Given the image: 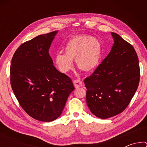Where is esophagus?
I'll return each instance as SVG.
<instances>
[{"label":"esophagus","mask_w":147,"mask_h":147,"mask_svg":"<svg viewBox=\"0 0 147 147\" xmlns=\"http://www.w3.org/2000/svg\"><path fill=\"white\" fill-rule=\"evenodd\" d=\"M73 84L75 88H80V87H81L83 85V82L82 81L80 80L76 79V80H74L73 81Z\"/></svg>","instance_id":"obj_1"}]
</instances>
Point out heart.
Wrapping results in <instances>:
<instances>
[{"label": "heart", "mask_w": 147, "mask_h": 147, "mask_svg": "<svg viewBox=\"0 0 147 147\" xmlns=\"http://www.w3.org/2000/svg\"><path fill=\"white\" fill-rule=\"evenodd\" d=\"M63 52L65 55L58 54L55 58L57 66L61 72L66 73L73 68V59L79 69L89 72L96 69L100 63L102 46L98 39L79 35L69 39Z\"/></svg>", "instance_id": "b5f03b06"}]
</instances>
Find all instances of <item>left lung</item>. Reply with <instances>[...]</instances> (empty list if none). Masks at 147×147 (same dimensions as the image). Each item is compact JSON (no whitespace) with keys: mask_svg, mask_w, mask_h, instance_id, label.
Listing matches in <instances>:
<instances>
[{"mask_svg":"<svg viewBox=\"0 0 147 147\" xmlns=\"http://www.w3.org/2000/svg\"><path fill=\"white\" fill-rule=\"evenodd\" d=\"M111 35L114 44L110 53L84 80L87 104L91 113L100 119L123 112L140 80L139 59L133 46L117 34Z\"/></svg>","mask_w":147,"mask_h":147,"instance_id":"obj_1","label":"left lung"}]
</instances>
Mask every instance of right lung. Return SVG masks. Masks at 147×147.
<instances>
[{
	"instance_id": "right-lung-1",
	"label": "right lung",
	"mask_w": 147,
	"mask_h": 147,
	"mask_svg": "<svg viewBox=\"0 0 147 147\" xmlns=\"http://www.w3.org/2000/svg\"><path fill=\"white\" fill-rule=\"evenodd\" d=\"M56 31L39 35L16 50L10 65V84L20 106L31 117L43 122L62 113L72 80L53 65L49 50Z\"/></svg>"
}]
</instances>
